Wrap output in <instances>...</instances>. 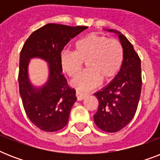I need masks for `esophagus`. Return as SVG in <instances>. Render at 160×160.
<instances>
[{"mask_svg": "<svg viewBox=\"0 0 160 160\" xmlns=\"http://www.w3.org/2000/svg\"><path fill=\"white\" fill-rule=\"evenodd\" d=\"M75 95H76V97H77L78 100H82L85 98V96H86V94H85V93L80 92V91H76V93H75Z\"/></svg>", "mask_w": 160, "mask_h": 160, "instance_id": "1", "label": "esophagus"}]
</instances>
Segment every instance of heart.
Wrapping results in <instances>:
<instances>
[{
  "label": "heart",
  "mask_w": 160,
  "mask_h": 160,
  "mask_svg": "<svg viewBox=\"0 0 160 160\" xmlns=\"http://www.w3.org/2000/svg\"><path fill=\"white\" fill-rule=\"evenodd\" d=\"M124 60L121 43L115 39L97 34H90L75 43V52L64 51L60 65L68 76L79 73L85 62L88 70L72 80L77 90H89L97 87L100 81L109 83L120 70Z\"/></svg>",
  "instance_id": "b5f03b06"
}]
</instances>
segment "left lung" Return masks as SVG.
<instances>
[{"label":"left lung","mask_w":160,"mask_h":160,"mask_svg":"<svg viewBox=\"0 0 160 160\" xmlns=\"http://www.w3.org/2000/svg\"><path fill=\"white\" fill-rule=\"evenodd\" d=\"M124 60L118 75L106 87L95 94L99 100L94 115L95 124L103 131L114 133L126 126L134 118L141 94V62L133 45L120 32Z\"/></svg>","instance_id":"8db88e82"}]
</instances>
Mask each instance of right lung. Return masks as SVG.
I'll return each instance as SVG.
<instances>
[{
  "label": "right lung",
  "instance_id": "right-lung-1",
  "mask_svg": "<svg viewBox=\"0 0 160 160\" xmlns=\"http://www.w3.org/2000/svg\"><path fill=\"white\" fill-rule=\"evenodd\" d=\"M47 24L29 36L21 49L19 67V90L29 119L41 130L55 132L67 124L71 107L76 100L75 90L68 85L60 65L61 51L69 41L87 29ZM42 58L49 63L48 81L36 89L28 81L27 66L31 58Z\"/></svg>",
  "mask_w": 160,
  "mask_h": 160
}]
</instances>
